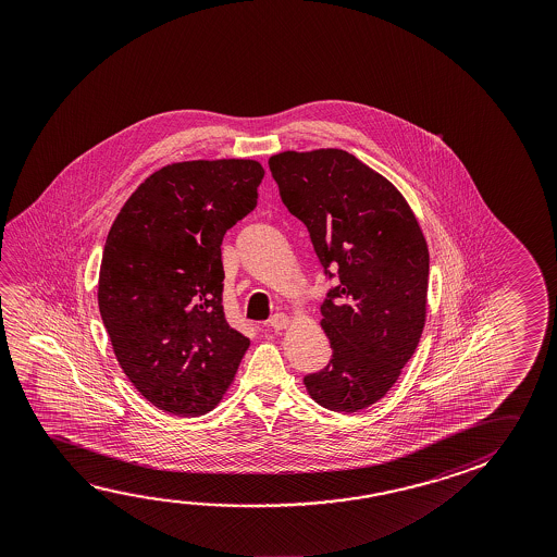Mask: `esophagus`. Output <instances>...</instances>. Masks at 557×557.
<instances>
[{"label":"esophagus","mask_w":557,"mask_h":557,"mask_svg":"<svg viewBox=\"0 0 557 557\" xmlns=\"http://www.w3.org/2000/svg\"><path fill=\"white\" fill-rule=\"evenodd\" d=\"M289 324V319L283 312H275L272 319L268 320V329L283 330Z\"/></svg>","instance_id":"34e87169"}]
</instances>
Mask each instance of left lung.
I'll use <instances>...</instances> for the list:
<instances>
[{
  "label": "left lung",
  "mask_w": 557,
  "mask_h": 557,
  "mask_svg": "<svg viewBox=\"0 0 557 557\" xmlns=\"http://www.w3.org/2000/svg\"><path fill=\"white\" fill-rule=\"evenodd\" d=\"M268 164L324 274L336 277L320 305L332 359L302 383L326 410L369 408L393 388L425 324L420 223L393 184L342 149L283 151Z\"/></svg>",
  "instance_id": "1"
}]
</instances>
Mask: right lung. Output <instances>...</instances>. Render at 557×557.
I'll list each match as a JSON object with an SVG mask.
<instances>
[{
    "label": "right lung",
    "mask_w": 557,
    "mask_h": 557,
    "mask_svg": "<svg viewBox=\"0 0 557 557\" xmlns=\"http://www.w3.org/2000/svg\"><path fill=\"white\" fill-rule=\"evenodd\" d=\"M250 159L166 164L139 184L102 250L99 310L122 371L174 416L220 404L250 339L223 312L221 243L256 208Z\"/></svg>",
    "instance_id": "add662e5"
}]
</instances>
